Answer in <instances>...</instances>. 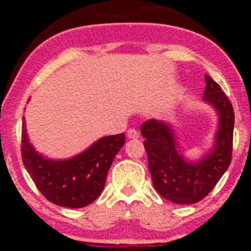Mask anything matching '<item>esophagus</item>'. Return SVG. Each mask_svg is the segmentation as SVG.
<instances>
[{
  "instance_id": "1",
  "label": "esophagus",
  "mask_w": 251,
  "mask_h": 251,
  "mask_svg": "<svg viewBox=\"0 0 251 251\" xmlns=\"http://www.w3.org/2000/svg\"><path fill=\"white\" fill-rule=\"evenodd\" d=\"M127 137L129 139H136L139 137V133L136 129H128L127 130Z\"/></svg>"
}]
</instances>
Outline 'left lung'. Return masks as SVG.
Instances as JSON below:
<instances>
[{"label": "left lung", "mask_w": 251, "mask_h": 251, "mask_svg": "<svg viewBox=\"0 0 251 251\" xmlns=\"http://www.w3.org/2000/svg\"><path fill=\"white\" fill-rule=\"evenodd\" d=\"M203 99L217 115L214 145L201 158L183 156L174 126L150 119L141 126L154 188L163 199L179 205L201 201L210 194L230 166L234 132V109L220 85L205 75Z\"/></svg>", "instance_id": "left-lung-1"}]
</instances>
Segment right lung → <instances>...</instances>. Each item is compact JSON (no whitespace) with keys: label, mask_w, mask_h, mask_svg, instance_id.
Segmentation results:
<instances>
[{"label":"right lung","mask_w":251,"mask_h":251,"mask_svg":"<svg viewBox=\"0 0 251 251\" xmlns=\"http://www.w3.org/2000/svg\"><path fill=\"white\" fill-rule=\"evenodd\" d=\"M124 142V133L101 137L76 156L49 158L30 143L25 118H22L24 166L39 191L50 202L63 207L80 208L98 199L113 159Z\"/></svg>","instance_id":"1"}]
</instances>
